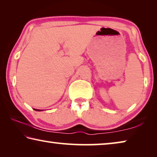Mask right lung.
Instances as JSON below:
<instances>
[{
  "instance_id": "add662e5",
  "label": "right lung",
  "mask_w": 157,
  "mask_h": 157,
  "mask_svg": "<svg viewBox=\"0 0 157 157\" xmlns=\"http://www.w3.org/2000/svg\"><path fill=\"white\" fill-rule=\"evenodd\" d=\"M34 110L35 111H43V110H41V109H34Z\"/></svg>"
}]
</instances>
